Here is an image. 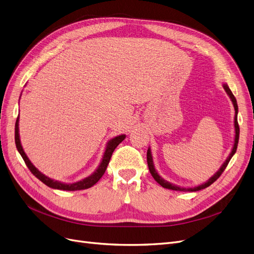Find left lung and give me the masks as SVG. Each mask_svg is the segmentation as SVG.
Segmentation results:
<instances>
[{"label": "left lung", "mask_w": 254, "mask_h": 254, "mask_svg": "<svg viewBox=\"0 0 254 254\" xmlns=\"http://www.w3.org/2000/svg\"><path fill=\"white\" fill-rule=\"evenodd\" d=\"M223 88H224L225 92L227 93V95L229 96L230 100L232 101V105H233L234 111H236V113H234V141H233V146H232V149H231V152H230L229 156L227 157L226 160L224 161V163L221 165V167L219 168V171H218L217 173H215L212 177H210L207 181L202 183V184L196 185V186L183 187V186L176 185V184H174V183H171V182H168V181L164 180L163 178L158 174V172L156 171V168H155V165H154V160H153V155H152L151 147L148 146L147 154H146L148 170H149V172H151V174H152L154 179L157 181V183L160 184L162 187H164V189L173 190H179V191H198V190H204V189H206V187H208L209 185H211L215 180L218 179V178L222 175V173L225 171V168H226V166L228 165V163H229V161H230V159L233 157L234 154H236L237 147H238V143H239V136H240V127H239V124H238V112H239L238 103H237L236 97L233 96V94H232L231 90H230L229 87L227 86V83L224 82V83H223Z\"/></svg>", "instance_id": "8db88e82"}]
</instances>
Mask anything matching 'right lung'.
Returning <instances> with one entry per match:
<instances>
[{"instance_id":"1","label":"right lung","mask_w":254,"mask_h":254,"mask_svg":"<svg viewBox=\"0 0 254 254\" xmlns=\"http://www.w3.org/2000/svg\"><path fill=\"white\" fill-rule=\"evenodd\" d=\"M22 95V93H21ZM21 98V96H20ZM18 120H20V116H17L16 118V122H15V145L18 153L21 154L22 158L24 159V161L26 163V165L29 168L30 172L37 178V179L41 180L44 184H46L47 186L51 187L53 190H69V191H74V190H87L92 187L94 184H96L100 178L105 174L108 164L111 160V157L113 152H114V149L118 146L119 143H121L124 140L126 139V135H118L114 138L110 139L109 141L106 144L105 147V152H103L102 158L100 160L99 165L97 166V168L95 171L93 172V174H91L90 176L83 178L82 180H79L77 182H74V183H64V182H61V181H56L51 179V178L47 177L46 175H44L43 173H41L37 168L32 164V162L29 160V158L27 157L26 153L24 152V148L22 146L21 143V139H20V127H18Z\"/></svg>"}]
</instances>
